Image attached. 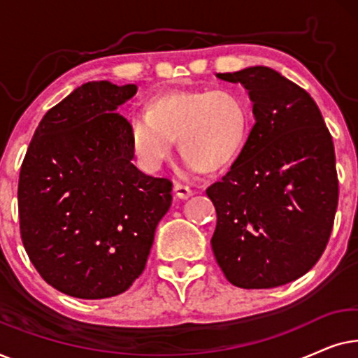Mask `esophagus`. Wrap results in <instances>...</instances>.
<instances>
[{"mask_svg": "<svg viewBox=\"0 0 358 358\" xmlns=\"http://www.w3.org/2000/svg\"><path fill=\"white\" fill-rule=\"evenodd\" d=\"M174 194L178 199H189L190 195H192V190H190L189 185H184V184H174Z\"/></svg>", "mask_w": 358, "mask_h": 358, "instance_id": "1", "label": "esophagus"}]
</instances>
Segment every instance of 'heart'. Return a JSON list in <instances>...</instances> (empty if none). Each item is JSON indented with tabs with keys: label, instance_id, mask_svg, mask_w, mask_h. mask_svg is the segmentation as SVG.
Segmentation results:
<instances>
[{
	"label": "heart",
	"instance_id": "b5f03b06",
	"mask_svg": "<svg viewBox=\"0 0 358 358\" xmlns=\"http://www.w3.org/2000/svg\"><path fill=\"white\" fill-rule=\"evenodd\" d=\"M252 110L233 90H169L150 97L145 115H131L129 134L146 169H158L174 138L190 169L220 174L231 169L246 150Z\"/></svg>",
	"mask_w": 358,
	"mask_h": 358
}]
</instances>
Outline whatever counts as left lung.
I'll return each mask as SVG.
<instances>
[{
	"mask_svg": "<svg viewBox=\"0 0 358 358\" xmlns=\"http://www.w3.org/2000/svg\"><path fill=\"white\" fill-rule=\"evenodd\" d=\"M217 76L246 87L256 124L238 163L207 189L215 259L239 288L285 285L329 241L339 200L332 136L313 97L272 68Z\"/></svg>",
	"mask_w": 358,
	"mask_h": 358,
	"instance_id": "obj_1",
	"label": "left lung"
}]
</instances>
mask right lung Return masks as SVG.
Here are the masks:
<instances>
[{
	"label": "right lung",
	"mask_w": 358,
	"mask_h": 358,
	"mask_svg": "<svg viewBox=\"0 0 358 358\" xmlns=\"http://www.w3.org/2000/svg\"><path fill=\"white\" fill-rule=\"evenodd\" d=\"M135 85L91 81L43 115L17 185L26 252L48 285L83 300L129 290L145 271L173 182L134 166L117 107Z\"/></svg>",
	"instance_id": "right-lung-1"
}]
</instances>
